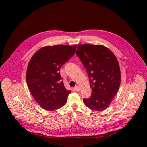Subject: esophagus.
I'll list each match as a JSON object with an SVG mask.
<instances>
[{"mask_svg": "<svg viewBox=\"0 0 147 147\" xmlns=\"http://www.w3.org/2000/svg\"><path fill=\"white\" fill-rule=\"evenodd\" d=\"M74 89H75L77 92L80 91V86H76L75 87H74Z\"/></svg>", "mask_w": 147, "mask_h": 147, "instance_id": "obj_1", "label": "esophagus"}]
</instances>
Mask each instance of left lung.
<instances>
[{
    "label": "left lung",
    "instance_id": "left-lung-1",
    "mask_svg": "<svg viewBox=\"0 0 147 147\" xmlns=\"http://www.w3.org/2000/svg\"><path fill=\"white\" fill-rule=\"evenodd\" d=\"M87 70L92 90L84 104L93 111L107 109L121 83V71L117 58L110 49L101 45L80 44L76 52Z\"/></svg>",
    "mask_w": 147,
    "mask_h": 147
}]
</instances>
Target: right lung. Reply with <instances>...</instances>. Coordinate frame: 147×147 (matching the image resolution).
<instances>
[{"label":"right lung","mask_w":147,"mask_h":147,"mask_svg":"<svg viewBox=\"0 0 147 147\" xmlns=\"http://www.w3.org/2000/svg\"><path fill=\"white\" fill-rule=\"evenodd\" d=\"M76 45L45 46L30 59L26 82L35 100L49 111L63 107L71 91L65 89L59 73L61 67L73 56Z\"/></svg>","instance_id":"add662e5"}]
</instances>
